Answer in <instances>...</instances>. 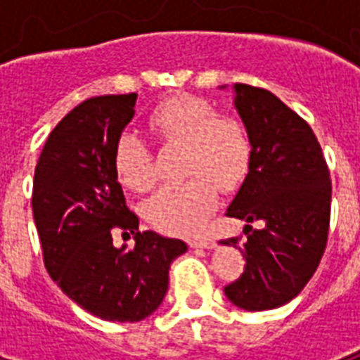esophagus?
Here are the masks:
<instances>
[{"instance_id":"esophagus-1","label":"esophagus","mask_w":360,"mask_h":360,"mask_svg":"<svg viewBox=\"0 0 360 360\" xmlns=\"http://www.w3.org/2000/svg\"><path fill=\"white\" fill-rule=\"evenodd\" d=\"M191 246H194V248H214V240L194 239V240H191Z\"/></svg>"}]
</instances>
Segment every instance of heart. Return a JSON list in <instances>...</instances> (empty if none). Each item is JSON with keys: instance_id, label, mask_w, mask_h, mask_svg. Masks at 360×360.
<instances>
[{"instance_id": "1", "label": "heart", "mask_w": 360, "mask_h": 360, "mask_svg": "<svg viewBox=\"0 0 360 360\" xmlns=\"http://www.w3.org/2000/svg\"><path fill=\"white\" fill-rule=\"evenodd\" d=\"M147 127L162 146L185 147V183L164 186L147 202L146 217L153 228L172 236L202 230L219 203V186L236 191L252 162V138L233 115H220L213 103L194 95H174L158 103ZM114 168L123 186L151 191L157 183L155 158L141 138L123 132L114 147Z\"/></svg>"}]
</instances>
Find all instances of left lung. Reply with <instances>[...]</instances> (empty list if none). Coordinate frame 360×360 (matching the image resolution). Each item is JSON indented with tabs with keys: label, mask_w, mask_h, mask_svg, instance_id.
<instances>
[{
	"label": "left lung",
	"mask_w": 360,
	"mask_h": 360,
	"mask_svg": "<svg viewBox=\"0 0 360 360\" xmlns=\"http://www.w3.org/2000/svg\"><path fill=\"white\" fill-rule=\"evenodd\" d=\"M236 108L252 138V162L226 217L245 220L246 259L224 288L236 307L257 312L301 293L323 256L330 222V174L321 146L301 115L262 87L236 84ZM250 221L260 224L252 231ZM251 233H248V230Z\"/></svg>",
	"instance_id": "left-lung-1"
}]
</instances>
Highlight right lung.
I'll return each mask as SVG.
<instances>
[{"label":"right lung","mask_w":360,"mask_h":360,"mask_svg":"<svg viewBox=\"0 0 360 360\" xmlns=\"http://www.w3.org/2000/svg\"><path fill=\"white\" fill-rule=\"evenodd\" d=\"M136 93L93 97L50 132L35 166L33 219L44 267L65 295L106 321H140L168 291L179 239L138 231L114 168V147L134 115ZM135 236L115 249L111 236Z\"/></svg>","instance_id":"right-lung-1"}]
</instances>
